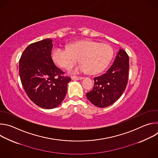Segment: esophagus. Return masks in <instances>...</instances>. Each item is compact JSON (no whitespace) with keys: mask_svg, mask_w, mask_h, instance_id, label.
I'll use <instances>...</instances> for the list:
<instances>
[{"mask_svg":"<svg viewBox=\"0 0 158 158\" xmlns=\"http://www.w3.org/2000/svg\"><path fill=\"white\" fill-rule=\"evenodd\" d=\"M83 78H84L83 77H77V76H72L71 77V79L73 80H81Z\"/></svg>","mask_w":158,"mask_h":158,"instance_id":"1","label":"esophagus"}]
</instances>
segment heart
<instances>
[{
	"label": "heart",
	"mask_w": 158,
	"mask_h": 158,
	"mask_svg": "<svg viewBox=\"0 0 158 158\" xmlns=\"http://www.w3.org/2000/svg\"><path fill=\"white\" fill-rule=\"evenodd\" d=\"M113 51L109 44L93 40H81L69 44L67 48L58 47L52 52L54 63L65 69H69L78 62L82 63L76 72L98 74L110 63Z\"/></svg>",
	"instance_id": "heart-1"
}]
</instances>
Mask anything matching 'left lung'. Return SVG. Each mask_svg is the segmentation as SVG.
Here are the masks:
<instances>
[{
  "label": "left lung",
  "instance_id": "obj_1",
  "mask_svg": "<svg viewBox=\"0 0 158 158\" xmlns=\"http://www.w3.org/2000/svg\"><path fill=\"white\" fill-rule=\"evenodd\" d=\"M129 56L123 49L106 73L94 79V85L86 94L88 100L99 107L113 104L124 93L129 78Z\"/></svg>",
  "mask_w": 158,
  "mask_h": 158
}]
</instances>
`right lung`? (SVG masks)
<instances>
[{"mask_svg": "<svg viewBox=\"0 0 158 158\" xmlns=\"http://www.w3.org/2000/svg\"><path fill=\"white\" fill-rule=\"evenodd\" d=\"M52 46L51 39L31 44L19 60V76L26 93L34 104L47 109L62 102L71 80L53 62Z\"/></svg>", "mask_w": 158, "mask_h": 158, "instance_id": "1", "label": "right lung"}]
</instances>
